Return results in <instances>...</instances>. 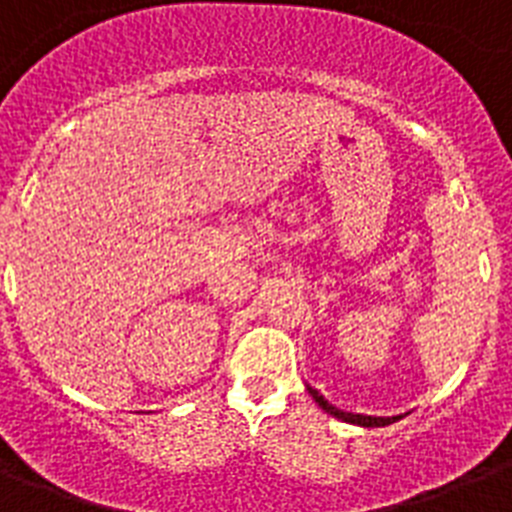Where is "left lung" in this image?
Returning <instances> with one entry per match:
<instances>
[{"label":"left lung","instance_id":"left-lung-1","mask_svg":"<svg viewBox=\"0 0 512 512\" xmlns=\"http://www.w3.org/2000/svg\"><path fill=\"white\" fill-rule=\"evenodd\" d=\"M306 390H308V395L316 400V405H319L324 413H329V416L337 418V421H345V424L363 426V429H377V426H390V424H395V421H400V418H403V416H363V413L340 411L337 405L329 403L322 392H316L314 387H308V384H306Z\"/></svg>","mask_w":512,"mask_h":512}]
</instances>
